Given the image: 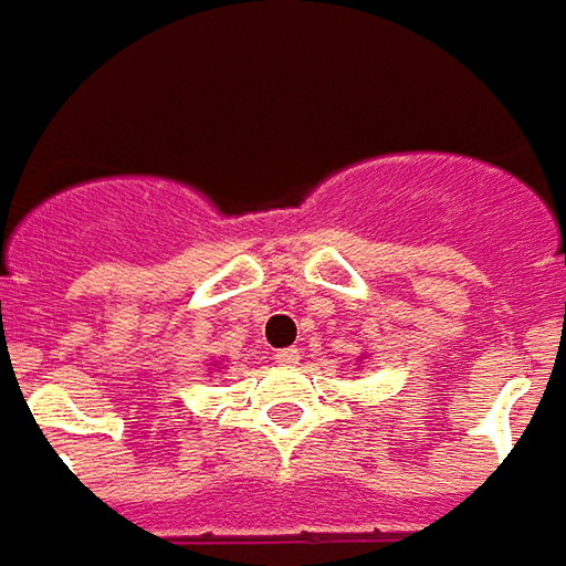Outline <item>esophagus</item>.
Here are the masks:
<instances>
[{"label":"esophagus","instance_id":"esophagus-1","mask_svg":"<svg viewBox=\"0 0 566 566\" xmlns=\"http://www.w3.org/2000/svg\"><path fill=\"white\" fill-rule=\"evenodd\" d=\"M274 361L283 364V367H292V364H298V348H276L274 352Z\"/></svg>","mask_w":566,"mask_h":566}]
</instances>
